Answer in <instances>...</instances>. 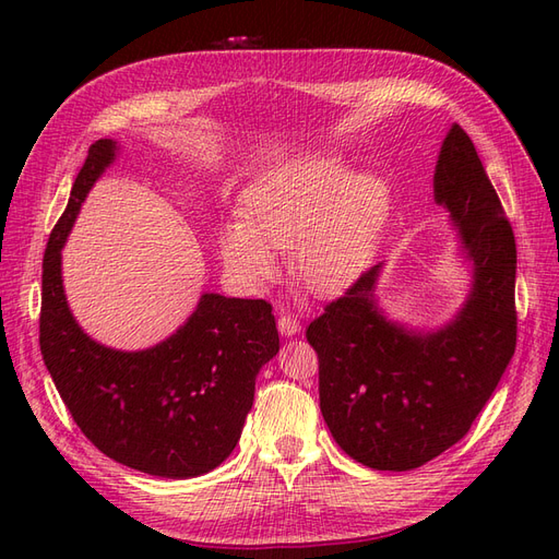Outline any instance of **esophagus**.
I'll return each instance as SVG.
<instances>
[{
	"label": "esophagus",
	"instance_id": "1",
	"mask_svg": "<svg viewBox=\"0 0 559 559\" xmlns=\"http://www.w3.org/2000/svg\"><path fill=\"white\" fill-rule=\"evenodd\" d=\"M277 329H280V333H282L284 337H289V335H296V333H300V321H298L296 317H292L289 312H284V310H280V319H277Z\"/></svg>",
	"mask_w": 559,
	"mask_h": 559
}]
</instances>
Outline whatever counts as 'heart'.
Returning <instances> with one entry per match:
<instances>
[{
  "mask_svg": "<svg viewBox=\"0 0 559 559\" xmlns=\"http://www.w3.org/2000/svg\"><path fill=\"white\" fill-rule=\"evenodd\" d=\"M392 214V191L378 175H352L333 156L286 163L245 195V218L218 230L230 275L247 286L280 270L275 249H292L294 275L319 296L347 289L373 261Z\"/></svg>",
  "mask_w": 559,
  "mask_h": 559,
  "instance_id": "b5f03b06",
  "label": "heart"
}]
</instances>
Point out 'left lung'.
Listing matches in <instances>:
<instances>
[{"label":"left lung","mask_w":559,"mask_h":559,"mask_svg":"<svg viewBox=\"0 0 559 559\" xmlns=\"http://www.w3.org/2000/svg\"><path fill=\"white\" fill-rule=\"evenodd\" d=\"M433 195L460 233L473 284L450 324L429 333L386 319L380 265L308 326L319 359V408L352 460L411 471L462 441L515 352V238L468 134L452 126Z\"/></svg>","instance_id":"left-lung-1"}]
</instances>
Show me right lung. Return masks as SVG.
<instances>
[{
  "label": "right lung",
  "mask_w": 559,
  "mask_h": 559,
  "mask_svg": "<svg viewBox=\"0 0 559 559\" xmlns=\"http://www.w3.org/2000/svg\"><path fill=\"white\" fill-rule=\"evenodd\" d=\"M97 140L50 233L41 273L39 345L60 399L109 460L158 478H195L240 441L263 364L280 352L270 302L202 294L167 341L121 352L81 331L62 289L60 251L93 183L116 158Z\"/></svg>",
  "instance_id": "1"
}]
</instances>
